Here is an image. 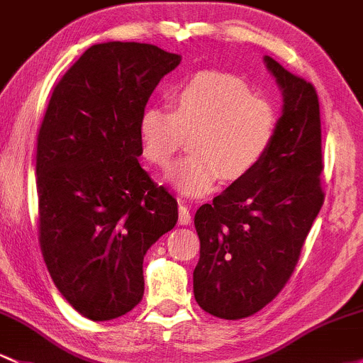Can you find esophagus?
I'll use <instances>...</instances> for the list:
<instances>
[{
  "label": "esophagus",
  "instance_id": "obj_1",
  "mask_svg": "<svg viewBox=\"0 0 363 363\" xmlns=\"http://www.w3.org/2000/svg\"><path fill=\"white\" fill-rule=\"evenodd\" d=\"M190 221H192V216H190L189 208L185 204H180V208H178V223L190 225Z\"/></svg>",
  "mask_w": 363,
  "mask_h": 363
}]
</instances>
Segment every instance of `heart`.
I'll use <instances>...</instances> for the list:
<instances>
[{"mask_svg": "<svg viewBox=\"0 0 363 363\" xmlns=\"http://www.w3.org/2000/svg\"><path fill=\"white\" fill-rule=\"evenodd\" d=\"M171 111L150 105L138 121L143 155L166 169L190 135L192 154L171 169L167 182L182 196L201 197L220 180L247 177L275 142L279 114L244 79L227 72H199L169 93Z\"/></svg>", "mask_w": 363, "mask_h": 363, "instance_id": "1", "label": "heart"}]
</instances>
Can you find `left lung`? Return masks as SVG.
Masks as SVG:
<instances>
[{"label": "left lung", "instance_id": "obj_1", "mask_svg": "<svg viewBox=\"0 0 363 363\" xmlns=\"http://www.w3.org/2000/svg\"><path fill=\"white\" fill-rule=\"evenodd\" d=\"M263 60L282 91L274 145L194 218L201 239L194 296L227 320L251 317L282 291L323 204L317 91L272 57Z\"/></svg>", "mask_w": 363, "mask_h": 363}]
</instances>
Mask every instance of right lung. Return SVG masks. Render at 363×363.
I'll return each mask as SVG.
<instances>
[{
  "mask_svg": "<svg viewBox=\"0 0 363 363\" xmlns=\"http://www.w3.org/2000/svg\"><path fill=\"white\" fill-rule=\"evenodd\" d=\"M182 57L145 43L89 46L53 89L38 135L43 258L77 313L138 305L143 256L178 221L177 199L140 166L138 121Z\"/></svg>",
  "mask_w": 363,
  "mask_h": 363,
  "instance_id": "right-lung-1",
  "label": "right lung"
}]
</instances>
